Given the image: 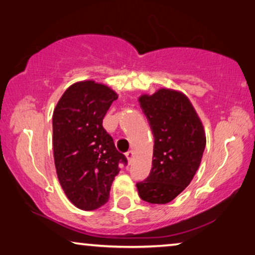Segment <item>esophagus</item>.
I'll return each instance as SVG.
<instances>
[{
	"mask_svg": "<svg viewBox=\"0 0 255 255\" xmlns=\"http://www.w3.org/2000/svg\"><path fill=\"white\" fill-rule=\"evenodd\" d=\"M126 156H127L128 162H129V163H131V162H132V160H134V152H132L131 149H130V151H128V152H127Z\"/></svg>",
	"mask_w": 255,
	"mask_h": 255,
	"instance_id": "1",
	"label": "esophagus"
}]
</instances>
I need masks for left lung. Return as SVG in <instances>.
Segmentation results:
<instances>
[{"label":"left lung","instance_id":"8db88e82","mask_svg":"<svg viewBox=\"0 0 255 255\" xmlns=\"http://www.w3.org/2000/svg\"><path fill=\"white\" fill-rule=\"evenodd\" d=\"M138 101L152 129L154 146L151 172L136 184L137 191L145 202L165 204L187 187L199 169L207 143L204 128L181 92L160 88Z\"/></svg>","mask_w":255,"mask_h":255}]
</instances>
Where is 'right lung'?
<instances>
[{
    "label": "right lung",
    "mask_w": 255,
    "mask_h": 255,
    "mask_svg": "<svg viewBox=\"0 0 255 255\" xmlns=\"http://www.w3.org/2000/svg\"><path fill=\"white\" fill-rule=\"evenodd\" d=\"M117 99L106 85L84 80L67 88L53 112L56 175L71 203L86 211L107 203L119 163L127 164L102 126Z\"/></svg>",
    "instance_id": "obj_1"
}]
</instances>
